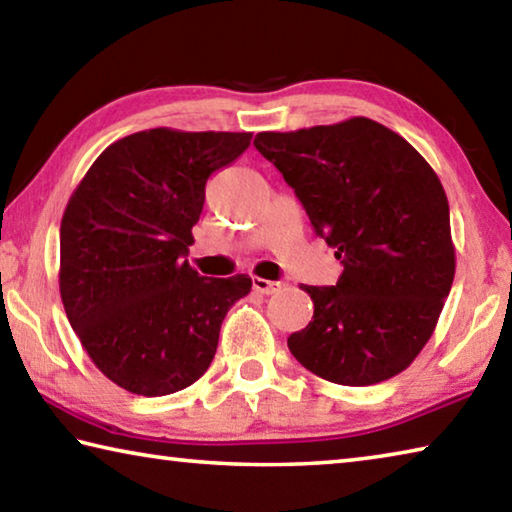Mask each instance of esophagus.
<instances>
[{"label":"esophagus","instance_id":"obj_1","mask_svg":"<svg viewBox=\"0 0 512 512\" xmlns=\"http://www.w3.org/2000/svg\"><path fill=\"white\" fill-rule=\"evenodd\" d=\"M287 284L284 282H275V280H264V277H253V289L264 293V296H273V293L282 291Z\"/></svg>","mask_w":512,"mask_h":512}]
</instances>
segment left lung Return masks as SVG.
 <instances>
[{
	"label": "left lung",
	"instance_id": "1",
	"mask_svg": "<svg viewBox=\"0 0 512 512\" xmlns=\"http://www.w3.org/2000/svg\"><path fill=\"white\" fill-rule=\"evenodd\" d=\"M314 232L341 259L334 287H309L314 318L289 336L302 366L343 386H370L411 366L449 296L456 257L449 203L427 160L366 117L259 133Z\"/></svg>",
	"mask_w": 512,
	"mask_h": 512
}]
</instances>
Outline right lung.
<instances>
[{"instance_id": "add662e5", "label": "right lung", "mask_w": 512, "mask_h": 512, "mask_svg": "<svg viewBox=\"0 0 512 512\" xmlns=\"http://www.w3.org/2000/svg\"><path fill=\"white\" fill-rule=\"evenodd\" d=\"M250 133L151 128L110 144L60 223V298L103 375L160 397L205 375L248 275L203 277L187 262L205 183L248 149Z\"/></svg>"}]
</instances>
